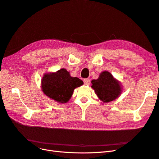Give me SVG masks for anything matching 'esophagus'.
<instances>
[{
    "label": "esophagus",
    "instance_id": "34e87169",
    "mask_svg": "<svg viewBox=\"0 0 159 159\" xmlns=\"http://www.w3.org/2000/svg\"><path fill=\"white\" fill-rule=\"evenodd\" d=\"M84 83L86 85H89L90 84V83H91V81H90V80L89 78H85V79L84 80Z\"/></svg>",
    "mask_w": 159,
    "mask_h": 159
}]
</instances>
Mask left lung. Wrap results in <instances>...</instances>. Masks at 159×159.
<instances>
[{"mask_svg": "<svg viewBox=\"0 0 159 159\" xmlns=\"http://www.w3.org/2000/svg\"><path fill=\"white\" fill-rule=\"evenodd\" d=\"M91 87L95 93L103 102H109L117 98L121 93L119 81L109 72L105 71L99 75L98 80L91 81Z\"/></svg>", "mask_w": 159, "mask_h": 159, "instance_id": "obj_1", "label": "left lung"}]
</instances>
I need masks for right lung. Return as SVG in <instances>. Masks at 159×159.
Masks as SVG:
<instances>
[{
    "label": "right lung",
    "instance_id": "obj_1",
    "mask_svg": "<svg viewBox=\"0 0 159 159\" xmlns=\"http://www.w3.org/2000/svg\"><path fill=\"white\" fill-rule=\"evenodd\" d=\"M78 78L71 77L66 69H61L56 73L45 74L42 80V89L48 97L64 103L68 102L75 88L83 85Z\"/></svg>",
    "mask_w": 159,
    "mask_h": 159
}]
</instances>
